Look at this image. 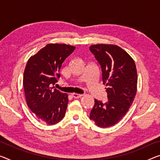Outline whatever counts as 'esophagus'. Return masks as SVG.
Returning a JSON list of instances; mask_svg holds the SVG:
<instances>
[{
  "mask_svg": "<svg viewBox=\"0 0 160 160\" xmlns=\"http://www.w3.org/2000/svg\"><path fill=\"white\" fill-rule=\"evenodd\" d=\"M82 94H75V93H73L72 94V97L74 98V99H78V98H80L82 97Z\"/></svg>",
  "mask_w": 160,
  "mask_h": 160,
  "instance_id": "obj_1",
  "label": "esophagus"
}]
</instances>
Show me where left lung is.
<instances>
[{
  "mask_svg": "<svg viewBox=\"0 0 160 160\" xmlns=\"http://www.w3.org/2000/svg\"><path fill=\"white\" fill-rule=\"evenodd\" d=\"M102 68L108 101L94 100L89 118L97 126L112 127L126 114L137 93V73L134 60L119 46L97 44L89 47Z\"/></svg>",
  "mask_w": 160,
  "mask_h": 160,
  "instance_id": "left-lung-1",
  "label": "left lung"
}]
</instances>
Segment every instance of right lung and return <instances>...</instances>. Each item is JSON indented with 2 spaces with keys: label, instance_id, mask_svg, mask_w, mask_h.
I'll return each mask as SVG.
<instances>
[{
  "label": "right lung",
  "instance_id": "obj_1",
  "mask_svg": "<svg viewBox=\"0 0 160 160\" xmlns=\"http://www.w3.org/2000/svg\"><path fill=\"white\" fill-rule=\"evenodd\" d=\"M74 46L49 43L29 58L23 74V87L29 109L48 125L65 116L68 94L54 88L60 78L61 65L74 51Z\"/></svg>",
  "mask_w": 160,
  "mask_h": 160
}]
</instances>
